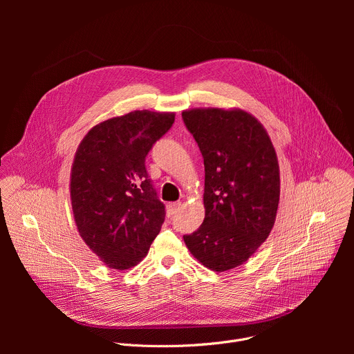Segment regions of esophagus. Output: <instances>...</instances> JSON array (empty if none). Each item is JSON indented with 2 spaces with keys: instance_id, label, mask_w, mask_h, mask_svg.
I'll list each match as a JSON object with an SVG mask.
<instances>
[{
  "instance_id": "34e87169",
  "label": "esophagus",
  "mask_w": 354,
  "mask_h": 354,
  "mask_svg": "<svg viewBox=\"0 0 354 354\" xmlns=\"http://www.w3.org/2000/svg\"><path fill=\"white\" fill-rule=\"evenodd\" d=\"M179 207H180V201H174V203H169V205L167 206V213H168V216L172 217V216L179 210Z\"/></svg>"
}]
</instances>
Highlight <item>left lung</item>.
<instances>
[{
  "label": "left lung",
  "mask_w": 354,
  "mask_h": 354,
  "mask_svg": "<svg viewBox=\"0 0 354 354\" xmlns=\"http://www.w3.org/2000/svg\"><path fill=\"white\" fill-rule=\"evenodd\" d=\"M205 160V220L183 235L203 266L225 272L245 263L269 236L279 207L280 171L263 124L242 109L182 112Z\"/></svg>",
  "instance_id": "1"
}]
</instances>
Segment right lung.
<instances>
[{"mask_svg": "<svg viewBox=\"0 0 354 354\" xmlns=\"http://www.w3.org/2000/svg\"><path fill=\"white\" fill-rule=\"evenodd\" d=\"M174 122V112L134 111L97 123L77 148L70 176L75 225L109 269L136 266L161 231L165 206L145 157Z\"/></svg>", "mask_w": 354, "mask_h": 354, "instance_id": "obj_1", "label": "right lung"}]
</instances>
